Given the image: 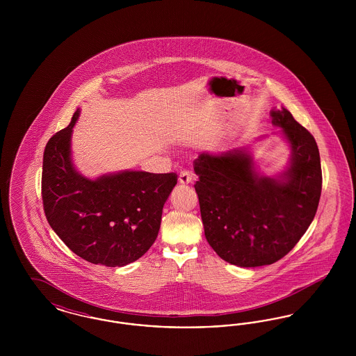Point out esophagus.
Returning a JSON list of instances; mask_svg holds the SVG:
<instances>
[{"instance_id":"1","label":"esophagus","mask_w":356,"mask_h":356,"mask_svg":"<svg viewBox=\"0 0 356 356\" xmlns=\"http://www.w3.org/2000/svg\"><path fill=\"white\" fill-rule=\"evenodd\" d=\"M192 181V173L189 170H181L179 175V183L180 184H189Z\"/></svg>"}]
</instances>
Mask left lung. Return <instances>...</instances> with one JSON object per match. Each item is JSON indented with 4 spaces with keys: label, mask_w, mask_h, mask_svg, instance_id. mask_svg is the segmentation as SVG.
<instances>
[{
    "label": "left lung",
    "mask_w": 356,
    "mask_h": 356,
    "mask_svg": "<svg viewBox=\"0 0 356 356\" xmlns=\"http://www.w3.org/2000/svg\"><path fill=\"white\" fill-rule=\"evenodd\" d=\"M270 115L291 149L282 172L260 173L250 147L200 153L193 161L205 238L222 260L243 268L286 256L314 220L322 193L314 136L286 108Z\"/></svg>",
    "instance_id": "8db88e82"
}]
</instances>
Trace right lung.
Listing matches in <instances>:
<instances>
[{"label": "right lung", "instance_id": "1", "mask_svg": "<svg viewBox=\"0 0 356 356\" xmlns=\"http://www.w3.org/2000/svg\"><path fill=\"white\" fill-rule=\"evenodd\" d=\"M80 112L45 147L44 211L70 251L93 264L124 267L154 243L177 176L131 170L97 179L81 175L72 159V134Z\"/></svg>", "mask_w": 356, "mask_h": 356}]
</instances>
